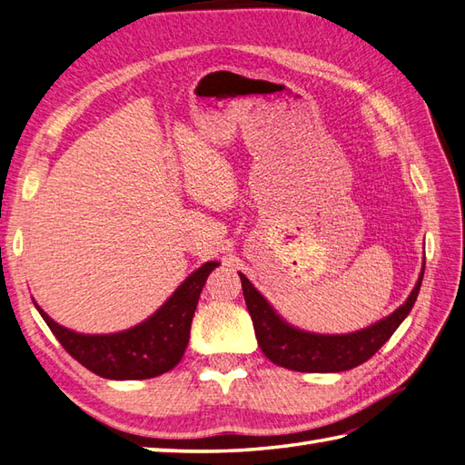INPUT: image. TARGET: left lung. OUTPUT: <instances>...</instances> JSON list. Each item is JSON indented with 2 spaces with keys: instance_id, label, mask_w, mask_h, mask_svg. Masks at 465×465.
Wrapping results in <instances>:
<instances>
[{
  "instance_id": "1",
  "label": "left lung",
  "mask_w": 465,
  "mask_h": 465,
  "mask_svg": "<svg viewBox=\"0 0 465 465\" xmlns=\"http://www.w3.org/2000/svg\"><path fill=\"white\" fill-rule=\"evenodd\" d=\"M423 269L425 262L410 297L391 315L379 319L377 323L365 329L343 335L311 333V331L291 325L242 272H239V277L246 309H249L254 325V335H257L261 351L267 355L269 361L301 373H339L371 359L395 333V329L403 323L418 299Z\"/></svg>"
}]
</instances>
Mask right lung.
Instances as JSON below:
<instances>
[{"label":"right lung","instance_id":"obj_1","mask_svg":"<svg viewBox=\"0 0 465 465\" xmlns=\"http://www.w3.org/2000/svg\"><path fill=\"white\" fill-rule=\"evenodd\" d=\"M221 262L208 261L203 267L180 282V287L170 295L164 305L156 309L142 323L106 335H84L64 327L40 311L42 319L52 329L55 339L75 361L82 363L92 373L116 381H132V379H150L163 375L176 367L183 359L191 325L204 282Z\"/></svg>","mask_w":465,"mask_h":465}]
</instances>
